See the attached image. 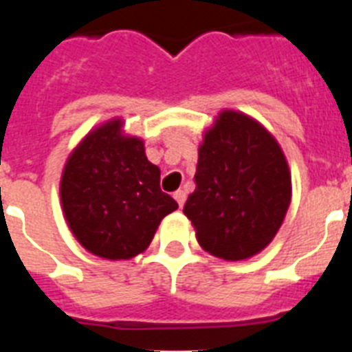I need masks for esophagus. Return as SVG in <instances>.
<instances>
[{
	"label": "esophagus",
	"mask_w": 352,
	"mask_h": 352,
	"mask_svg": "<svg viewBox=\"0 0 352 352\" xmlns=\"http://www.w3.org/2000/svg\"><path fill=\"white\" fill-rule=\"evenodd\" d=\"M174 199H176V203H178L179 208H183L186 201V192L185 190H176L174 192Z\"/></svg>",
	"instance_id": "esophagus-1"
}]
</instances>
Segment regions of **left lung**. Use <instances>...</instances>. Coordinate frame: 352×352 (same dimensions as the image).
<instances>
[{
    "instance_id": "1",
    "label": "left lung",
    "mask_w": 352,
    "mask_h": 352,
    "mask_svg": "<svg viewBox=\"0 0 352 352\" xmlns=\"http://www.w3.org/2000/svg\"><path fill=\"white\" fill-rule=\"evenodd\" d=\"M195 190L183 213L206 252L239 261L263 250L291 203L280 146L245 114L223 111L199 148Z\"/></svg>"
}]
</instances>
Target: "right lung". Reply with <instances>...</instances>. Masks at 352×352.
<instances>
[{"label": "right lung", "instance_id": "obj_1", "mask_svg": "<svg viewBox=\"0 0 352 352\" xmlns=\"http://www.w3.org/2000/svg\"><path fill=\"white\" fill-rule=\"evenodd\" d=\"M114 120L86 135L68 158L61 204L72 232L105 259H130L146 250L158 223L178 210L160 188V169L139 139L121 138Z\"/></svg>", "mask_w": 352, "mask_h": 352}]
</instances>
